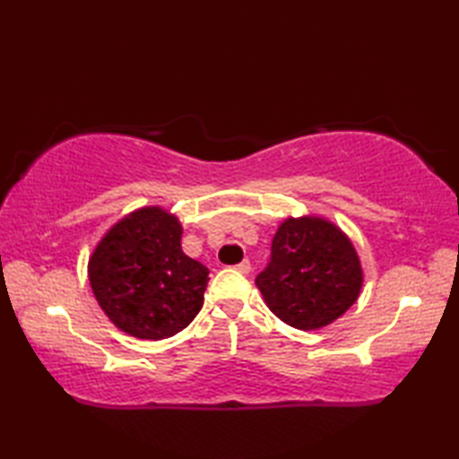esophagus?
<instances>
[{
	"mask_svg": "<svg viewBox=\"0 0 459 459\" xmlns=\"http://www.w3.org/2000/svg\"><path fill=\"white\" fill-rule=\"evenodd\" d=\"M235 269L238 271V273H248V271H251V261H248V259H245V261H240L238 263V265H235Z\"/></svg>",
	"mask_w": 459,
	"mask_h": 459,
	"instance_id": "obj_1",
	"label": "esophagus"
}]
</instances>
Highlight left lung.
I'll list each match as a JSON object with an SVG mask.
<instances>
[{
	"label": "left lung",
	"mask_w": 459,
	"mask_h": 459,
	"mask_svg": "<svg viewBox=\"0 0 459 459\" xmlns=\"http://www.w3.org/2000/svg\"><path fill=\"white\" fill-rule=\"evenodd\" d=\"M279 320L317 330L351 307L362 269L344 232L322 219H290L275 232L267 267L255 279Z\"/></svg>",
	"instance_id": "obj_1"
}]
</instances>
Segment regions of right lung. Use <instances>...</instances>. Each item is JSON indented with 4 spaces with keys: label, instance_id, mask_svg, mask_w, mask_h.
I'll return each mask as SVG.
<instances>
[{
    "label": "right lung",
    "instance_id": "1",
    "mask_svg": "<svg viewBox=\"0 0 459 459\" xmlns=\"http://www.w3.org/2000/svg\"><path fill=\"white\" fill-rule=\"evenodd\" d=\"M208 271L182 251V227L161 208L119 221L89 261L92 293L117 328L143 340L182 332L204 301Z\"/></svg>",
    "mask_w": 459,
    "mask_h": 459
}]
</instances>
